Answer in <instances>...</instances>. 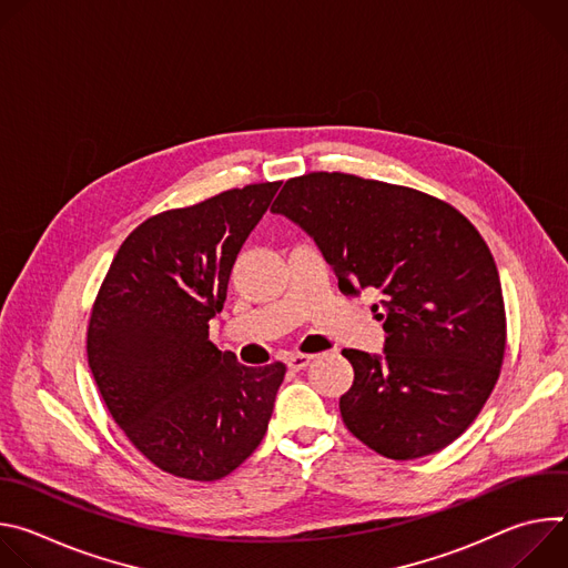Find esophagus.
I'll list each match as a JSON object with an SVG mask.
<instances>
[{
  "label": "esophagus",
  "mask_w": 568,
  "mask_h": 568,
  "mask_svg": "<svg viewBox=\"0 0 568 568\" xmlns=\"http://www.w3.org/2000/svg\"><path fill=\"white\" fill-rule=\"evenodd\" d=\"M310 359H312V355H303V353L292 355V357H287V368L290 371H303L310 364Z\"/></svg>",
  "instance_id": "1"
}]
</instances>
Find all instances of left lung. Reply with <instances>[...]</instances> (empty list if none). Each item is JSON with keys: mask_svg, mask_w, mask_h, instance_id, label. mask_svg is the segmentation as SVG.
<instances>
[{"mask_svg": "<svg viewBox=\"0 0 568 568\" xmlns=\"http://www.w3.org/2000/svg\"><path fill=\"white\" fill-rule=\"evenodd\" d=\"M272 211L314 237L344 294L382 296L384 355L342 351L355 371L339 399L348 432L393 460L454 443L506 353L501 281L474 224L438 197L346 173L287 180Z\"/></svg>", "mask_w": 568, "mask_h": 568, "instance_id": "1", "label": "left lung"}]
</instances>
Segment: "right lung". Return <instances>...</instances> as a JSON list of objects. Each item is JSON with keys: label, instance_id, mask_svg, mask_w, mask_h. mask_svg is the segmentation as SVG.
<instances>
[{"label": "right lung", "instance_id": "add662e5", "mask_svg": "<svg viewBox=\"0 0 568 568\" xmlns=\"http://www.w3.org/2000/svg\"><path fill=\"white\" fill-rule=\"evenodd\" d=\"M281 182L231 189L141 222L116 252L88 328L114 423L159 469L217 480L261 445L285 364H237L209 342L240 247Z\"/></svg>", "mask_w": 568, "mask_h": 568}]
</instances>
